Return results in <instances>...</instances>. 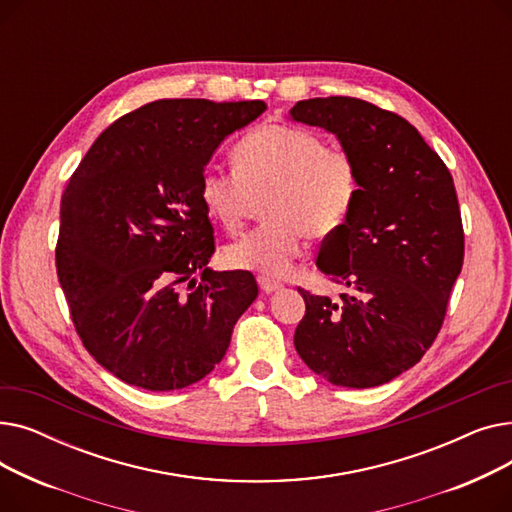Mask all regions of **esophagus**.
I'll use <instances>...</instances> for the list:
<instances>
[{"label": "esophagus", "instance_id": "obj_1", "mask_svg": "<svg viewBox=\"0 0 512 512\" xmlns=\"http://www.w3.org/2000/svg\"><path fill=\"white\" fill-rule=\"evenodd\" d=\"M257 282H259V286H261V290L263 292H276V290H280L282 288V282H278V280H274V278H270V276H259L257 278Z\"/></svg>", "mask_w": 512, "mask_h": 512}]
</instances>
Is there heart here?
<instances>
[{
  "instance_id": "heart-1",
  "label": "heart",
  "mask_w": 512,
  "mask_h": 512,
  "mask_svg": "<svg viewBox=\"0 0 512 512\" xmlns=\"http://www.w3.org/2000/svg\"><path fill=\"white\" fill-rule=\"evenodd\" d=\"M359 193L355 157L328 147L309 128L263 124L232 149V172L207 170L199 199L228 234L245 230L255 201L270 220L226 249V261L263 276H284L299 259L305 234L324 238L351 213Z\"/></svg>"
}]
</instances>
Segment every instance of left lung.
Listing matches in <instances>:
<instances>
[{"label":"left lung","instance_id":"1","mask_svg":"<svg viewBox=\"0 0 512 512\" xmlns=\"http://www.w3.org/2000/svg\"><path fill=\"white\" fill-rule=\"evenodd\" d=\"M288 114L334 132L359 172L353 209L317 257L346 292L336 301L299 286L307 311L294 346L334 386L386 384L434 344L461 274L465 232L452 176L413 124L369 101L317 97Z\"/></svg>","mask_w":512,"mask_h":512}]
</instances>
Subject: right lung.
<instances>
[{
  "mask_svg": "<svg viewBox=\"0 0 512 512\" xmlns=\"http://www.w3.org/2000/svg\"><path fill=\"white\" fill-rule=\"evenodd\" d=\"M265 107L147 103L107 126L70 176L58 278L80 342L122 382L168 392L203 380L257 299L251 272L207 267L215 238L199 182L224 137Z\"/></svg>",
  "mask_w": 512,
  "mask_h": 512,
  "instance_id": "add662e5",
  "label": "right lung"
}]
</instances>
